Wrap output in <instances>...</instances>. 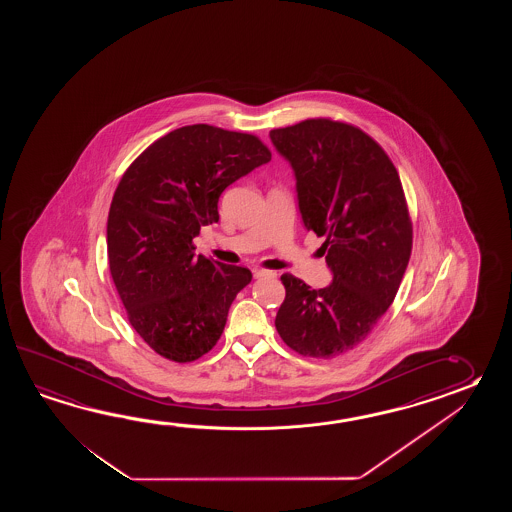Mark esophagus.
Returning a JSON list of instances; mask_svg holds the SVG:
<instances>
[{
  "label": "esophagus",
  "instance_id": "1",
  "mask_svg": "<svg viewBox=\"0 0 512 512\" xmlns=\"http://www.w3.org/2000/svg\"><path fill=\"white\" fill-rule=\"evenodd\" d=\"M252 274H254V278H265V276H276V272L265 271V269H260V267H254V269H252Z\"/></svg>",
  "mask_w": 512,
  "mask_h": 512
}]
</instances>
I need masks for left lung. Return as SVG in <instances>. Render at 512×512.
Returning a JSON list of instances; mask_svg holds the SVG:
<instances>
[{
  "instance_id": "8db88e82",
  "label": "left lung",
  "mask_w": 512,
  "mask_h": 512,
  "mask_svg": "<svg viewBox=\"0 0 512 512\" xmlns=\"http://www.w3.org/2000/svg\"><path fill=\"white\" fill-rule=\"evenodd\" d=\"M293 168L298 210L333 274L311 289L283 274L276 315L283 342L304 357L329 359L359 346L392 305L412 252V221L390 157L364 131L329 119L269 133Z\"/></svg>"
}]
</instances>
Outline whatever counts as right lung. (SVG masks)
Instances as JSON below:
<instances>
[{
	"label": "right lung",
	"instance_id": "right-lung-1",
	"mask_svg": "<svg viewBox=\"0 0 512 512\" xmlns=\"http://www.w3.org/2000/svg\"><path fill=\"white\" fill-rule=\"evenodd\" d=\"M271 161L263 142L194 124L153 142L122 175L108 216L111 278L133 329L164 359L192 362L216 346L245 267L194 254L218 223L227 186Z\"/></svg>",
	"mask_w": 512,
	"mask_h": 512
}]
</instances>
